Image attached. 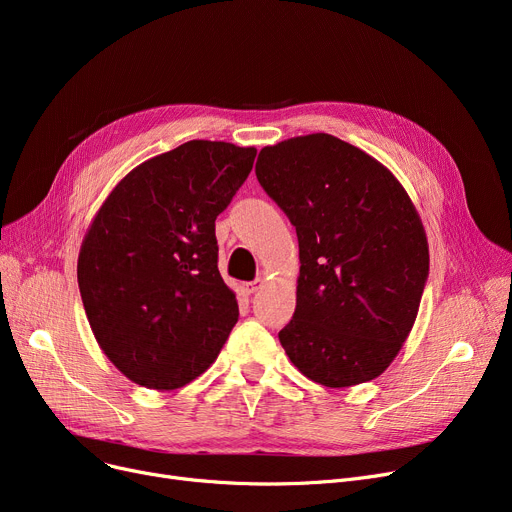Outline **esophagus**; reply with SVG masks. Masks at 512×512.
<instances>
[{
    "label": "esophagus",
    "instance_id": "obj_1",
    "mask_svg": "<svg viewBox=\"0 0 512 512\" xmlns=\"http://www.w3.org/2000/svg\"><path fill=\"white\" fill-rule=\"evenodd\" d=\"M261 286H263V280H261V278H257V280H253V282H242V290H245L247 294L257 292Z\"/></svg>",
    "mask_w": 512,
    "mask_h": 512
}]
</instances>
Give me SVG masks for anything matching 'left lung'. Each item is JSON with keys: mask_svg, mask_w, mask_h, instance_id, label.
<instances>
[{"mask_svg": "<svg viewBox=\"0 0 512 512\" xmlns=\"http://www.w3.org/2000/svg\"><path fill=\"white\" fill-rule=\"evenodd\" d=\"M255 174L299 236L297 309L278 334L288 359L328 388L378 378L413 330L429 274L405 186L326 132L263 147Z\"/></svg>", "mask_w": 512, "mask_h": 512, "instance_id": "8db88e82", "label": "left lung"}]
</instances>
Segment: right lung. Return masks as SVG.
I'll list each match as a JSON object with an SVG mask.
<instances>
[{"label": "right lung", "mask_w": 512, "mask_h": 512, "mask_svg": "<svg viewBox=\"0 0 512 512\" xmlns=\"http://www.w3.org/2000/svg\"><path fill=\"white\" fill-rule=\"evenodd\" d=\"M257 149L188 141L128 172L78 253V288L105 357L128 380L176 390L215 361L238 321L218 270L215 218Z\"/></svg>", "instance_id": "obj_1"}]
</instances>
